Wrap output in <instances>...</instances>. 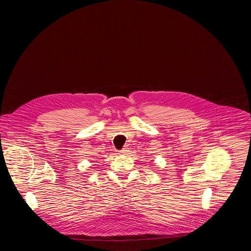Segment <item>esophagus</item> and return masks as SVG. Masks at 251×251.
<instances>
[{
    "label": "esophagus",
    "instance_id": "esophagus-1",
    "mask_svg": "<svg viewBox=\"0 0 251 251\" xmlns=\"http://www.w3.org/2000/svg\"><path fill=\"white\" fill-rule=\"evenodd\" d=\"M128 152H129V149H128V148H125V149H123L122 151H119V153H120V154H127Z\"/></svg>",
    "mask_w": 251,
    "mask_h": 251
}]
</instances>
